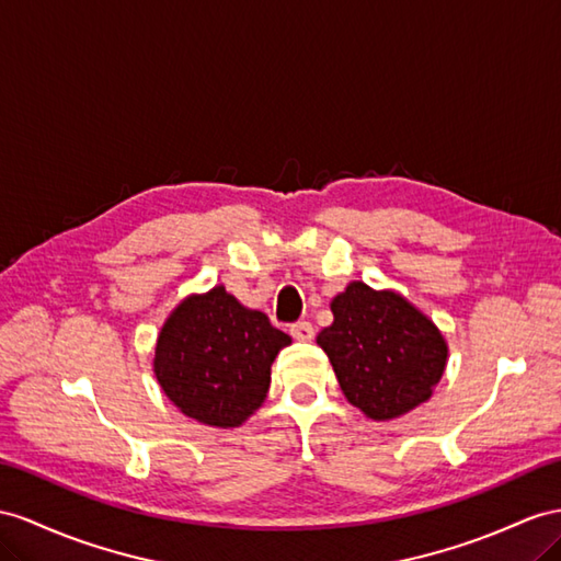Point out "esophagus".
I'll list each match as a JSON object with an SVG mask.
<instances>
[{"instance_id":"obj_1","label":"esophagus","mask_w":561,"mask_h":561,"mask_svg":"<svg viewBox=\"0 0 561 561\" xmlns=\"http://www.w3.org/2000/svg\"><path fill=\"white\" fill-rule=\"evenodd\" d=\"M289 332L296 341H312V336H314V329L310 322H296V324H291Z\"/></svg>"}]
</instances>
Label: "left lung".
I'll use <instances>...</instances> for the list:
<instances>
[{"label":"left lung","mask_w":561,"mask_h":561,"mask_svg":"<svg viewBox=\"0 0 561 561\" xmlns=\"http://www.w3.org/2000/svg\"><path fill=\"white\" fill-rule=\"evenodd\" d=\"M334 322L318 334L343 396L375 422H391L434 396L448 341L434 320L393 289L351 282L329 304Z\"/></svg>","instance_id":"8db88e82"}]
</instances>
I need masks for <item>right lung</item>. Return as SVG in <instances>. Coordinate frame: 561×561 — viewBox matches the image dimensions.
Listing matches in <instances>:
<instances>
[{
	"label": "right lung",
	"mask_w": 561,
	"mask_h": 561,
	"mask_svg": "<svg viewBox=\"0 0 561 561\" xmlns=\"http://www.w3.org/2000/svg\"><path fill=\"white\" fill-rule=\"evenodd\" d=\"M289 343L265 312L241 306L218 284L182 298L168 314L156 339L153 375L184 417L232 428L265 403L270 367Z\"/></svg>",
	"instance_id": "1"
}]
</instances>
